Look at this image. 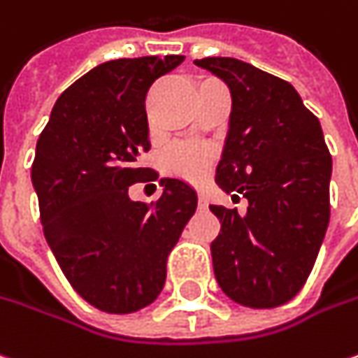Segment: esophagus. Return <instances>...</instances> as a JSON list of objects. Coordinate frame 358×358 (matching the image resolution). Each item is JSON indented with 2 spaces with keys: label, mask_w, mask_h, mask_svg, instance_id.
Masks as SVG:
<instances>
[{
  "label": "esophagus",
  "mask_w": 358,
  "mask_h": 358,
  "mask_svg": "<svg viewBox=\"0 0 358 358\" xmlns=\"http://www.w3.org/2000/svg\"><path fill=\"white\" fill-rule=\"evenodd\" d=\"M206 204H208L206 196L202 194V192H198V206H200V208H206Z\"/></svg>",
  "instance_id": "1"
}]
</instances>
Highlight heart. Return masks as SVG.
<instances>
[{"label":"heart","mask_w":358,"mask_h":358,"mask_svg":"<svg viewBox=\"0 0 358 358\" xmlns=\"http://www.w3.org/2000/svg\"><path fill=\"white\" fill-rule=\"evenodd\" d=\"M162 166L166 172L180 178L200 182L208 174L212 166V152L198 146H180L164 156Z\"/></svg>","instance_id":"b5f03b06"}]
</instances>
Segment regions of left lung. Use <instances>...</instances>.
Segmentation results:
<instances>
[{"label":"left lung","mask_w":358,"mask_h":358,"mask_svg":"<svg viewBox=\"0 0 358 358\" xmlns=\"http://www.w3.org/2000/svg\"><path fill=\"white\" fill-rule=\"evenodd\" d=\"M232 96L216 184L248 210L210 206L220 234L210 244L226 296L250 308L288 303L304 287L324 238L333 160L319 117L288 82L234 57L196 59Z\"/></svg>","instance_id":"left-lung-1"}]
</instances>
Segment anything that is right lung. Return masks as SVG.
<instances>
[{
	"label": "right lung",
	"mask_w": 358,
	"mask_h": 358,
	"mask_svg": "<svg viewBox=\"0 0 358 358\" xmlns=\"http://www.w3.org/2000/svg\"><path fill=\"white\" fill-rule=\"evenodd\" d=\"M182 62L148 55L96 66L57 98L39 134L31 184L43 236L73 290L103 313L128 315L158 299L168 255L196 212L198 196L178 178L160 180L152 204L128 196L150 180L138 166L150 150V86Z\"/></svg>",
	"instance_id": "obj_1"
}]
</instances>
